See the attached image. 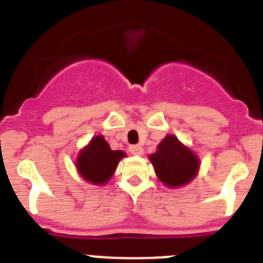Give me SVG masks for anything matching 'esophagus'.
<instances>
[{"instance_id":"34e87169","label":"esophagus","mask_w":263,"mask_h":263,"mask_svg":"<svg viewBox=\"0 0 263 263\" xmlns=\"http://www.w3.org/2000/svg\"><path fill=\"white\" fill-rule=\"evenodd\" d=\"M129 152L132 153L133 155H142L143 154V148H142V146L132 145L129 147Z\"/></svg>"}]
</instances>
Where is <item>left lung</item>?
Wrapping results in <instances>:
<instances>
[{"label":"left lung","instance_id":"8db88e82","mask_svg":"<svg viewBox=\"0 0 263 263\" xmlns=\"http://www.w3.org/2000/svg\"><path fill=\"white\" fill-rule=\"evenodd\" d=\"M158 179L171 188L190 183L196 176L200 160L192 150L183 145L175 136L168 134L150 155Z\"/></svg>","mask_w":263,"mask_h":263}]
</instances>
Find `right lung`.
Wrapping results in <instances>:
<instances>
[{
	"label": "right lung",
	"instance_id": "1",
	"mask_svg": "<svg viewBox=\"0 0 263 263\" xmlns=\"http://www.w3.org/2000/svg\"><path fill=\"white\" fill-rule=\"evenodd\" d=\"M124 157V152L111 150L103 136H96L79 153L76 168L87 182L101 185L111 178L118 162Z\"/></svg>",
	"mask_w": 263,
	"mask_h": 263
}]
</instances>
